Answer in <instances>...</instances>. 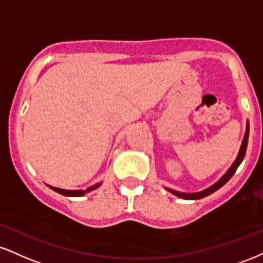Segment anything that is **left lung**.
<instances>
[{"mask_svg": "<svg viewBox=\"0 0 263 263\" xmlns=\"http://www.w3.org/2000/svg\"><path fill=\"white\" fill-rule=\"evenodd\" d=\"M249 131H250V126H249V122H248V125H246L245 136H243L241 147H240V151H239L238 157H236V160L233 163V165L230 166V169L228 170L226 174H224L222 178H220L219 181H217L216 183H214V185H212L211 187L205 189L201 192H195V194H185V192H178V191H175V190H172V189H166L167 191H170L172 194L178 196V197H180V198H185V200H200V198H203V197H205V196L213 194L214 191L219 190L223 185H226V183L229 181L230 178H232L234 174H235L236 169H238V166L240 165V164H241V162L243 160V157H245V153H246V148H248Z\"/></svg>", "mask_w": 263, "mask_h": 263, "instance_id": "left-lung-1", "label": "left lung"}]
</instances>
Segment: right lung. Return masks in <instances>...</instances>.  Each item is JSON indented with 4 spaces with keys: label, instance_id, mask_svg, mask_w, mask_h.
<instances>
[{
    "label": "right lung",
    "instance_id": "right-lung-1",
    "mask_svg": "<svg viewBox=\"0 0 263 263\" xmlns=\"http://www.w3.org/2000/svg\"><path fill=\"white\" fill-rule=\"evenodd\" d=\"M100 183H97V185L91 186V187L87 189V190H62V189H59V187H53V186H49L50 189H52L53 191L59 192V194H61L63 196H68V197H81V196H83L87 194V192L91 191V190L99 187Z\"/></svg>",
    "mask_w": 263,
    "mask_h": 263
}]
</instances>
